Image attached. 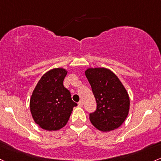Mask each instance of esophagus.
Masks as SVG:
<instances>
[{
  "label": "esophagus",
  "instance_id": "34e87169",
  "mask_svg": "<svg viewBox=\"0 0 161 161\" xmlns=\"http://www.w3.org/2000/svg\"><path fill=\"white\" fill-rule=\"evenodd\" d=\"M78 105H79V107L83 106V102H82V101H79V102H78Z\"/></svg>",
  "mask_w": 161,
  "mask_h": 161
}]
</instances>
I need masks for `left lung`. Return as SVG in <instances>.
<instances>
[{"label": "left lung", "instance_id": "1", "mask_svg": "<svg viewBox=\"0 0 161 161\" xmlns=\"http://www.w3.org/2000/svg\"><path fill=\"white\" fill-rule=\"evenodd\" d=\"M85 73L97 103L96 110L89 114L92 124L105 132L119 128L130 108L125 88L117 75L106 68H89Z\"/></svg>", "mask_w": 161, "mask_h": 161}]
</instances>
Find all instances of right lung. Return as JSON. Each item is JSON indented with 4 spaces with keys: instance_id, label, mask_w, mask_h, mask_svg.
<instances>
[{
    "instance_id": "obj_1",
    "label": "right lung",
    "mask_w": 161,
    "mask_h": 161,
    "mask_svg": "<svg viewBox=\"0 0 161 161\" xmlns=\"http://www.w3.org/2000/svg\"><path fill=\"white\" fill-rule=\"evenodd\" d=\"M67 71L63 68L49 70L41 77L31 95L30 108L33 120L41 128L57 130L66 125L77 104L63 86Z\"/></svg>"
}]
</instances>
